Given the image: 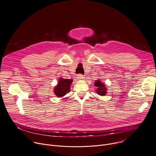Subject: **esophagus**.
Segmentation results:
<instances>
[{
	"label": "esophagus",
	"instance_id": "esophagus-1",
	"mask_svg": "<svg viewBox=\"0 0 156 156\" xmlns=\"http://www.w3.org/2000/svg\"><path fill=\"white\" fill-rule=\"evenodd\" d=\"M85 77H84V75H81V74H78V75H77V78L78 79H80V80H83V79H84Z\"/></svg>",
	"mask_w": 156,
	"mask_h": 156
}]
</instances>
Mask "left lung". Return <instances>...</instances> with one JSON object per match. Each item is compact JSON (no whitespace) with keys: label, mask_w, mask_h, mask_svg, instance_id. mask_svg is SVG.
I'll return each instance as SVG.
<instances>
[{"label":"left lung","mask_w":156,"mask_h":156,"mask_svg":"<svg viewBox=\"0 0 156 156\" xmlns=\"http://www.w3.org/2000/svg\"><path fill=\"white\" fill-rule=\"evenodd\" d=\"M94 85L97 87V90H96V91L98 94L100 96H105L107 94V88L105 87V84L100 80L96 81Z\"/></svg>","instance_id":"left-lung-1"}]
</instances>
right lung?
Listing matches in <instances>:
<instances>
[{"label":"right lung","instance_id":"1","mask_svg":"<svg viewBox=\"0 0 156 156\" xmlns=\"http://www.w3.org/2000/svg\"><path fill=\"white\" fill-rule=\"evenodd\" d=\"M73 80L63 79L60 78L58 81L57 85L54 88L55 94L60 98L63 97L69 93L70 91V85Z\"/></svg>","mask_w":156,"mask_h":156}]
</instances>
